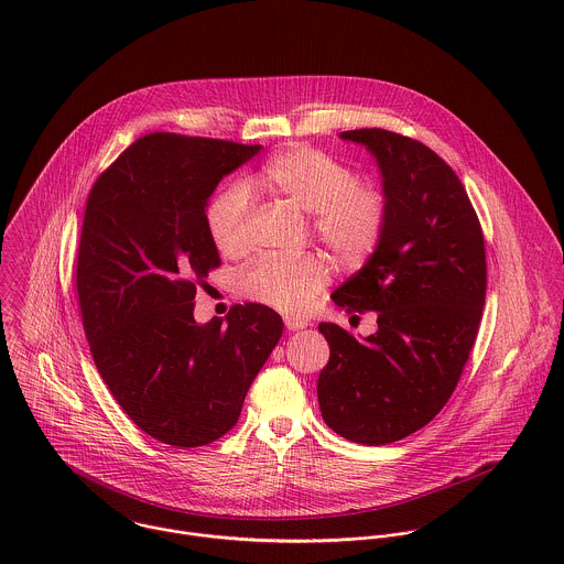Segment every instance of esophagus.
Masks as SVG:
<instances>
[{"label":"esophagus","mask_w":564,"mask_h":564,"mask_svg":"<svg viewBox=\"0 0 564 564\" xmlns=\"http://www.w3.org/2000/svg\"><path fill=\"white\" fill-rule=\"evenodd\" d=\"M284 325H286L291 332H300V329L308 327V322H304V319H297V317H284Z\"/></svg>","instance_id":"esophagus-1"}]
</instances>
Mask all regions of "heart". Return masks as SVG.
Returning a JSON list of instances; mask_svg holds the SVG:
<instances>
[{
	"instance_id": "b5f03b06",
	"label": "heart",
	"mask_w": 564,
	"mask_h": 564,
	"mask_svg": "<svg viewBox=\"0 0 564 564\" xmlns=\"http://www.w3.org/2000/svg\"><path fill=\"white\" fill-rule=\"evenodd\" d=\"M256 184L297 208L313 213V232L345 264L365 262L384 235L389 219L387 195L356 182V173L315 148L291 145L258 171ZM253 197L247 182L224 184L206 204L204 221L221 253H241L249 245ZM329 278L322 256H264L241 275L242 291L282 313H304Z\"/></svg>"
}]
</instances>
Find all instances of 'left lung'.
<instances>
[{
    "label": "left lung",
    "mask_w": 564,
    "mask_h": 564,
    "mask_svg": "<svg viewBox=\"0 0 564 564\" xmlns=\"http://www.w3.org/2000/svg\"><path fill=\"white\" fill-rule=\"evenodd\" d=\"M378 162L389 199L384 235L332 300L378 313L358 340L319 323L329 360L317 382L323 421L343 438L387 445L427 425L452 398L482 317L486 253L478 215L452 166L402 134L340 132Z\"/></svg>",
    "instance_id": "1"
}]
</instances>
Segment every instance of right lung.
<instances>
[{"instance_id": "1", "label": "right lung", "mask_w": 564, "mask_h": 564, "mask_svg": "<svg viewBox=\"0 0 564 564\" xmlns=\"http://www.w3.org/2000/svg\"><path fill=\"white\" fill-rule=\"evenodd\" d=\"M262 148L148 134L93 184L76 284L95 367L150 436L199 447L235 427L284 323L262 304L226 322L193 317L197 284L219 267L204 210L217 184Z\"/></svg>"}]
</instances>
